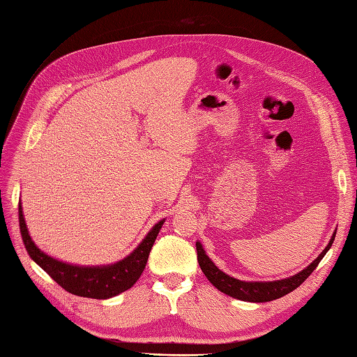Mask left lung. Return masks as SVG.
<instances>
[{
    "label": "left lung",
    "mask_w": 357,
    "mask_h": 357,
    "mask_svg": "<svg viewBox=\"0 0 357 357\" xmlns=\"http://www.w3.org/2000/svg\"><path fill=\"white\" fill-rule=\"evenodd\" d=\"M335 234L333 232L332 238L329 244L326 245L325 250H323L317 259H314L305 269H302L301 273L291 275L289 278L283 280H277V282H241V280H236L228 274H225L223 271L213 264L211 259L205 255L204 248L201 243L197 241V252H198V264L202 269V273L205 277L208 278V282L223 294L229 295L232 298L247 301V302H268V301H274L282 298L287 294H290L291 290H295L299 287L305 280L310 277V274L314 271L319 262L328 253L331 248L333 240H335Z\"/></svg>",
    "instance_id": "left-lung-1"
}]
</instances>
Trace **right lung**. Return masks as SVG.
Instances as JSON below:
<instances>
[{
	"instance_id": "1",
	"label": "right lung",
	"mask_w": 357,
	"mask_h": 357,
	"mask_svg": "<svg viewBox=\"0 0 357 357\" xmlns=\"http://www.w3.org/2000/svg\"><path fill=\"white\" fill-rule=\"evenodd\" d=\"M164 222L165 220H160L156 223L135 250L122 261L102 266H79L58 261V259H53L40 250L34 241L31 240L24 219L22 205L19 204L20 235H22L25 248L32 261L45 269L61 287L70 291V294L93 299L113 298L135 284L139 275L144 271L150 250H152Z\"/></svg>"
}]
</instances>
